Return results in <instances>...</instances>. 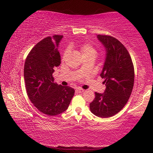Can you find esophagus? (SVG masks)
<instances>
[{
  "instance_id": "1",
  "label": "esophagus",
  "mask_w": 153,
  "mask_h": 153,
  "mask_svg": "<svg viewBox=\"0 0 153 153\" xmlns=\"http://www.w3.org/2000/svg\"><path fill=\"white\" fill-rule=\"evenodd\" d=\"M76 91L77 92V93H83V92L85 91V90L81 88H78L76 89Z\"/></svg>"
}]
</instances>
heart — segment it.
I'll return each instance as SVG.
<instances>
[{
    "label": "heart",
    "instance_id": "obj_1",
    "mask_svg": "<svg viewBox=\"0 0 153 153\" xmlns=\"http://www.w3.org/2000/svg\"><path fill=\"white\" fill-rule=\"evenodd\" d=\"M79 50H80L81 54H82L83 57L87 55H90V54H95L96 53V51L95 49V48L93 47V46L90 43H82L79 45ZM68 50H65L64 53H63V57H65L67 54H68Z\"/></svg>",
    "mask_w": 153,
    "mask_h": 153
}]
</instances>
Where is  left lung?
I'll list each match as a JSON object with an SVG mask.
<instances>
[{"label": "left lung", "instance_id": "left-lung-1", "mask_svg": "<svg viewBox=\"0 0 153 153\" xmlns=\"http://www.w3.org/2000/svg\"><path fill=\"white\" fill-rule=\"evenodd\" d=\"M97 38L106 51L100 74L106 90L102 94L95 92L90 109L100 118H109L120 111L128 101L134 87V68L128 51L120 41L106 35H98Z\"/></svg>", "mask_w": 153, "mask_h": 153}]
</instances>
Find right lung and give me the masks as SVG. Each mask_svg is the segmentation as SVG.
Segmentation results:
<instances>
[{
  "label": "right lung",
  "instance_id": "right-lung-1",
  "mask_svg": "<svg viewBox=\"0 0 153 153\" xmlns=\"http://www.w3.org/2000/svg\"><path fill=\"white\" fill-rule=\"evenodd\" d=\"M62 35L47 37L31 49L24 65V80L27 95L39 111L56 116L68 108L74 90L54 82V68L60 65L58 51Z\"/></svg>",
  "mask_w": 153,
  "mask_h": 153
}]
</instances>
